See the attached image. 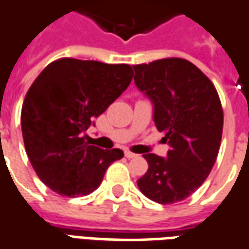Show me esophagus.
<instances>
[{"mask_svg":"<svg viewBox=\"0 0 249 249\" xmlns=\"http://www.w3.org/2000/svg\"><path fill=\"white\" fill-rule=\"evenodd\" d=\"M124 154H125V156L128 158V159H133V158H137V156H139V155L133 154V152H130V151H128V149L125 151Z\"/></svg>","mask_w":249,"mask_h":249,"instance_id":"esophagus-1","label":"esophagus"}]
</instances>
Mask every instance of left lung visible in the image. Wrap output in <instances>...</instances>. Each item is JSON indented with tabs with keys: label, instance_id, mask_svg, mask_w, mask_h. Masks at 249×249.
I'll return each mask as SVG.
<instances>
[{
	"label": "left lung",
	"instance_id": "1",
	"mask_svg": "<svg viewBox=\"0 0 249 249\" xmlns=\"http://www.w3.org/2000/svg\"><path fill=\"white\" fill-rule=\"evenodd\" d=\"M133 70L135 85L152 102L155 125L170 145L166 158L142 155L148 170L137 186L161 205L183 201L208 178L218 155L224 114L217 90L186 59H160Z\"/></svg>",
	"mask_w": 249,
	"mask_h": 249
}]
</instances>
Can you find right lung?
Returning a JSON list of instances; mask_svg holds the SVG:
<instances>
[{
    "label": "right lung",
    "mask_w": 249,
    "mask_h": 249,
    "mask_svg": "<svg viewBox=\"0 0 249 249\" xmlns=\"http://www.w3.org/2000/svg\"><path fill=\"white\" fill-rule=\"evenodd\" d=\"M133 78L129 64L63 58L47 66L28 90L21 130L40 180L66 197L88 196L121 149L90 145L86 130L123 94Z\"/></svg>",
    "instance_id": "obj_1"
}]
</instances>
